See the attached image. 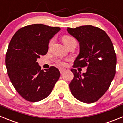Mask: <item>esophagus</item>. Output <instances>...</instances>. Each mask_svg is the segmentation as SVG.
Here are the masks:
<instances>
[{
    "instance_id": "1",
    "label": "esophagus",
    "mask_w": 123,
    "mask_h": 123,
    "mask_svg": "<svg viewBox=\"0 0 123 123\" xmlns=\"http://www.w3.org/2000/svg\"><path fill=\"white\" fill-rule=\"evenodd\" d=\"M65 70H66V69H64V68H60V72L61 74H63V73H64V72L65 71Z\"/></svg>"
}]
</instances>
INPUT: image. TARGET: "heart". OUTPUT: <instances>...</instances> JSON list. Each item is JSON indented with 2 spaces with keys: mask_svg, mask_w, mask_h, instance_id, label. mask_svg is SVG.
<instances>
[{
  "mask_svg": "<svg viewBox=\"0 0 123 123\" xmlns=\"http://www.w3.org/2000/svg\"><path fill=\"white\" fill-rule=\"evenodd\" d=\"M73 40H74V38H73L71 36H65L63 37V41L64 44H65V45H67L69 42H70L71 41H73ZM54 39H51L49 43V47H50L52 46V45L53 44V43H54ZM58 63L60 65H65V63L63 62H61V61H58Z\"/></svg>",
  "mask_w": 123,
  "mask_h": 123,
  "instance_id": "obj_1",
  "label": "heart"
}]
</instances>
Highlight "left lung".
<instances>
[{"label": "left lung", "mask_w": 123, "mask_h": 123, "mask_svg": "<svg viewBox=\"0 0 123 123\" xmlns=\"http://www.w3.org/2000/svg\"><path fill=\"white\" fill-rule=\"evenodd\" d=\"M67 31L79 42V52L73 67L87 66L82 74L71 69L74 78L70 91L78 100L94 103L106 92L115 77L117 56L113 45L104 30L91 25L67 28Z\"/></svg>", "instance_id": "1"}]
</instances>
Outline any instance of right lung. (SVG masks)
<instances>
[{
	"instance_id": "1",
	"label": "right lung",
	"mask_w": 123,
	"mask_h": 123,
	"mask_svg": "<svg viewBox=\"0 0 123 123\" xmlns=\"http://www.w3.org/2000/svg\"><path fill=\"white\" fill-rule=\"evenodd\" d=\"M60 30L42 24H34L19 29L8 45L5 65L16 91L26 100L36 102L50 95L60 73L51 67L41 70L37 60L48 51L50 40Z\"/></svg>"
}]
</instances>
